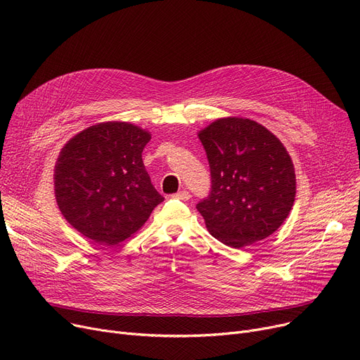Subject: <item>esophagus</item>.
I'll return each mask as SVG.
<instances>
[{"label": "esophagus", "mask_w": 360, "mask_h": 360, "mask_svg": "<svg viewBox=\"0 0 360 360\" xmlns=\"http://www.w3.org/2000/svg\"><path fill=\"white\" fill-rule=\"evenodd\" d=\"M174 197H175V198H178V200H182V201H186V200H190L191 194L188 193L186 190H184V191H179V193L174 194Z\"/></svg>", "instance_id": "esophagus-1"}]
</instances>
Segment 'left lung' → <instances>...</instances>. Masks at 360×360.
Masks as SVG:
<instances>
[{"label":"left lung","instance_id":"obj_1","mask_svg":"<svg viewBox=\"0 0 360 360\" xmlns=\"http://www.w3.org/2000/svg\"><path fill=\"white\" fill-rule=\"evenodd\" d=\"M198 139L212 174V193L197 204L207 231L238 250L273 235L296 195L286 147L266 127L240 117L216 120Z\"/></svg>","mask_w":360,"mask_h":360}]
</instances>
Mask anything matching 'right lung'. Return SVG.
<instances>
[{"mask_svg": "<svg viewBox=\"0 0 360 360\" xmlns=\"http://www.w3.org/2000/svg\"><path fill=\"white\" fill-rule=\"evenodd\" d=\"M148 131L129 122L91 125L61 148L55 198L65 220L83 236L118 245L137 233L165 198L143 163Z\"/></svg>", "mask_w": 360, "mask_h": 360, "instance_id": "right-lung-1", "label": "right lung"}]
</instances>
